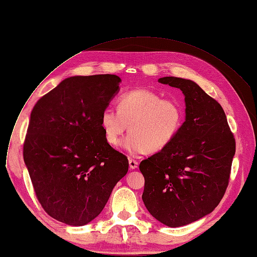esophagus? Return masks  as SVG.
Instances as JSON below:
<instances>
[{"mask_svg":"<svg viewBox=\"0 0 257 257\" xmlns=\"http://www.w3.org/2000/svg\"><path fill=\"white\" fill-rule=\"evenodd\" d=\"M128 164H130V168L131 169H136L138 168V162L135 159H128Z\"/></svg>","mask_w":257,"mask_h":257,"instance_id":"34e87169","label":"esophagus"}]
</instances>
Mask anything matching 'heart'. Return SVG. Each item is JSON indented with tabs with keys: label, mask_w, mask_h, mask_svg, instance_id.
Segmentation results:
<instances>
[{
	"label": "heart",
	"mask_w": 257,
	"mask_h": 257,
	"mask_svg": "<svg viewBox=\"0 0 257 257\" xmlns=\"http://www.w3.org/2000/svg\"><path fill=\"white\" fill-rule=\"evenodd\" d=\"M184 111L172 99L163 98L147 89H135L118 99V110L105 108L100 117L104 138L116 146L127 130L123 141L128 153L137 155L162 150L175 138L183 125Z\"/></svg>",
	"instance_id": "heart-1"
}]
</instances>
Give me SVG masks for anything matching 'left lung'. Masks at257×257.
<instances>
[{
  "mask_svg": "<svg viewBox=\"0 0 257 257\" xmlns=\"http://www.w3.org/2000/svg\"><path fill=\"white\" fill-rule=\"evenodd\" d=\"M185 95L186 120L175 138L140 163L148 212L169 227L212 213L229 183L235 140L221 104L191 80L159 79Z\"/></svg>",
  "mask_w": 257,
  "mask_h": 257,
  "instance_id": "1",
  "label": "left lung"
}]
</instances>
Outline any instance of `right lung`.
Masks as SVG:
<instances>
[{"label":"right lung","mask_w":257,"mask_h":257,"mask_svg":"<svg viewBox=\"0 0 257 257\" xmlns=\"http://www.w3.org/2000/svg\"><path fill=\"white\" fill-rule=\"evenodd\" d=\"M120 82L115 74L67 78L31 112L24 161L38 201L60 222L92 221L127 173V158L105 141L100 123Z\"/></svg>","instance_id":"add662e5"}]
</instances>
